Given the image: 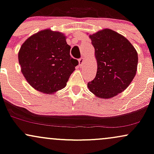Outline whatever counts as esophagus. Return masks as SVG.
Instances as JSON below:
<instances>
[{
    "label": "esophagus",
    "instance_id": "1",
    "mask_svg": "<svg viewBox=\"0 0 154 154\" xmlns=\"http://www.w3.org/2000/svg\"><path fill=\"white\" fill-rule=\"evenodd\" d=\"M79 66H82L83 65H85V59L84 58H80V59H79Z\"/></svg>",
    "mask_w": 154,
    "mask_h": 154
}]
</instances>
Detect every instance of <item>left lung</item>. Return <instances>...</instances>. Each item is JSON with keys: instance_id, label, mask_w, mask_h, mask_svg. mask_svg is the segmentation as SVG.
Returning a JSON list of instances; mask_svg holds the SVG:
<instances>
[{"instance_id": "obj_1", "label": "left lung", "mask_w": 154, "mask_h": 154, "mask_svg": "<svg viewBox=\"0 0 154 154\" xmlns=\"http://www.w3.org/2000/svg\"><path fill=\"white\" fill-rule=\"evenodd\" d=\"M90 38L98 68L88 89L95 96L109 99L125 91L135 77L137 53L128 39L111 29L98 31Z\"/></svg>"}]
</instances>
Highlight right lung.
Instances as JSON below:
<instances>
[{"label":"right lung","mask_w":154,"mask_h":154,"mask_svg":"<svg viewBox=\"0 0 154 154\" xmlns=\"http://www.w3.org/2000/svg\"><path fill=\"white\" fill-rule=\"evenodd\" d=\"M71 47L59 32L45 29L32 35L19 51L21 71L37 91L51 94L66 86L78 61L70 56Z\"/></svg>","instance_id":"obj_1"}]
</instances>
